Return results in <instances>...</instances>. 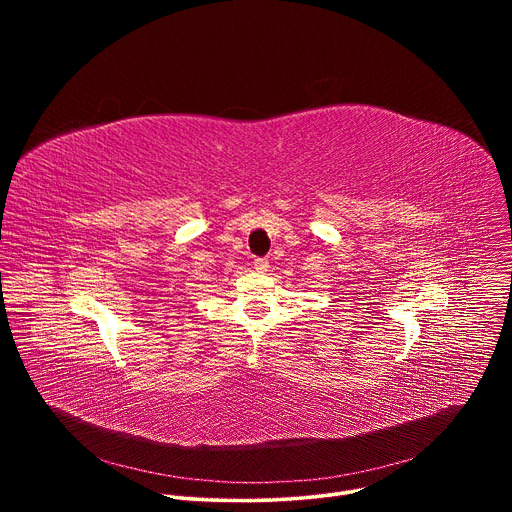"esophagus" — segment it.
I'll return each instance as SVG.
<instances>
[{
	"mask_svg": "<svg viewBox=\"0 0 512 512\" xmlns=\"http://www.w3.org/2000/svg\"><path fill=\"white\" fill-rule=\"evenodd\" d=\"M253 265H255L257 273H265V271H269V261H267V259H255V261H253Z\"/></svg>",
	"mask_w": 512,
	"mask_h": 512,
	"instance_id": "1",
	"label": "esophagus"
}]
</instances>
